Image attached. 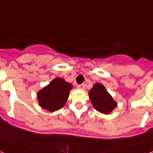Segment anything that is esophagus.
Instances as JSON below:
<instances>
[{"instance_id":"obj_1","label":"esophagus","mask_w":153,"mask_h":153,"mask_svg":"<svg viewBox=\"0 0 153 153\" xmlns=\"http://www.w3.org/2000/svg\"><path fill=\"white\" fill-rule=\"evenodd\" d=\"M77 88H79V89H81V90H83V89H84V84H78Z\"/></svg>"}]
</instances>
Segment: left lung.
Listing matches in <instances>:
<instances>
[{
    "label": "left lung",
    "mask_w": 153,
    "mask_h": 153,
    "mask_svg": "<svg viewBox=\"0 0 153 153\" xmlns=\"http://www.w3.org/2000/svg\"><path fill=\"white\" fill-rule=\"evenodd\" d=\"M89 97L94 108L104 114L109 113L117 106V102L101 84H94L89 92Z\"/></svg>",
    "instance_id": "8db88e82"
}]
</instances>
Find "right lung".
<instances>
[{"label":"right lung","mask_w":153,"mask_h":153,"mask_svg":"<svg viewBox=\"0 0 153 153\" xmlns=\"http://www.w3.org/2000/svg\"><path fill=\"white\" fill-rule=\"evenodd\" d=\"M73 86L62 78H55L37 93L40 106L50 112L64 106Z\"/></svg>","instance_id":"add662e5"}]
</instances>
